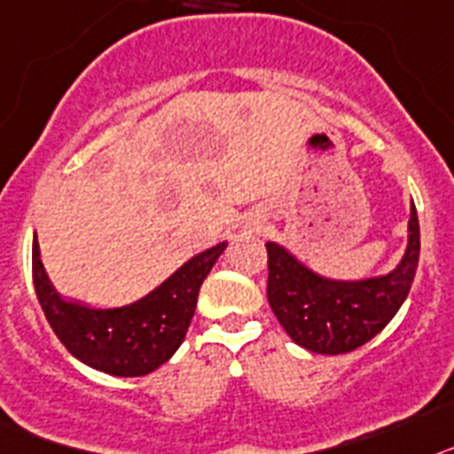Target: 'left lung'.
<instances>
[{
	"label": "left lung",
	"instance_id": "left-lung-1",
	"mask_svg": "<svg viewBox=\"0 0 454 454\" xmlns=\"http://www.w3.org/2000/svg\"><path fill=\"white\" fill-rule=\"evenodd\" d=\"M407 231V249L395 270L358 281L326 278L286 247L267 242V299L287 336L315 354H347L372 340L395 317L416 276L420 228L413 200Z\"/></svg>",
	"mask_w": 454,
	"mask_h": 454
}]
</instances>
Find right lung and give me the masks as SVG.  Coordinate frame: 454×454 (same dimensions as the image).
Here are the masks:
<instances>
[{"instance_id": "add662e5", "label": "right lung", "mask_w": 454, "mask_h": 454, "mask_svg": "<svg viewBox=\"0 0 454 454\" xmlns=\"http://www.w3.org/2000/svg\"><path fill=\"white\" fill-rule=\"evenodd\" d=\"M226 247L228 242H219L196 254L137 301L118 309H93L57 293L34 238V287L47 322L74 358L114 377H144L167 364L183 345L200 286Z\"/></svg>"}]
</instances>
